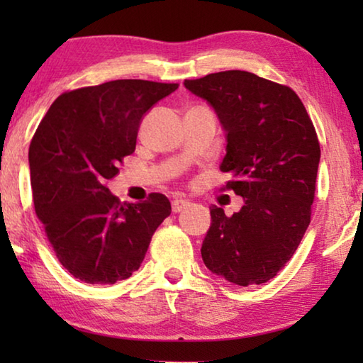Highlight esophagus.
Segmentation results:
<instances>
[{"instance_id":"esophagus-1","label":"esophagus","mask_w":363,"mask_h":363,"mask_svg":"<svg viewBox=\"0 0 363 363\" xmlns=\"http://www.w3.org/2000/svg\"><path fill=\"white\" fill-rule=\"evenodd\" d=\"M171 208H173V213H181L184 210H187L189 201L187 200L176 199V200H173V203H171Z\"/></svg>"}]
</instances>
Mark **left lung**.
Here are the masks:
<instances>
[{"instance_id":"8db88e82","label":"left lung","mask_w":363,"mask_h":363,"mask_svg":"<svg viewBox=\"0 0 363 363\" xmlns=\"http://www.w3.org/2000/svg\"><path fill=\"white\" fill-rule=\"evenodd\" d=\"M184 84L216 110L227 136L220 171L233 176L223 190L245 199L232 216L210 206L201 257L232 284H266L291 259L311 223L320 162L315 128L291 88L255 73L218 72Z\"/></svg>"}]
</instances>
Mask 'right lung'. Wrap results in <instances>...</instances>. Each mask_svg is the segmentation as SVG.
<instances>
[{"label":"right lung","instance_id":"add662e5","mask_svg":"<svg viewBox=\"0 0 363 363\" xmlns=\"http://www.w3.org/2000/svg\"><path fill=\"white\" fill-rule=\"evenodd\" d=\"M177 83L115 79L60 94L28 149L35 213L60 264L86 284L110 285L143 264L171 214L163 194L120 201L107 181L136 149L140 120Z\"/></svg>","mask_w":363,"mask_h":363}]
</instances>
